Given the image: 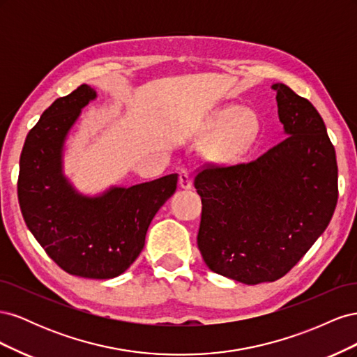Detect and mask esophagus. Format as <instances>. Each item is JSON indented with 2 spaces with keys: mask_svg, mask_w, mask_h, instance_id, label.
Masks as SVG:
<instances>
[{
  "mask_svg": "<svg viewBox=\"0 0 357 357\" xmlns=\"http://www.w3.org/2000/svg\"><path fill=\"white\" fill-rule=\"evenodd\" d=\"M178 185L183 189H190L192 188V178H190V172L188 169H181L178 172Z\"/></svg>",
  "mask_w": 357,
  "mask_h": 357,
  "instance_id": "obj_1",
  "label": "esophagus"
}]
</instances>
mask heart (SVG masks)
Segmentation results:
<instances>
[{
    "label": "heart",
    "mask_w": 357,
    "mask_h": 357,
    "mask_svg": "<svg viewBox=\"0 0 357 357\" xmlns=\"http://www.w3.org/2000/svg\"><path fill=\"white\" fill-rule=\"evenodd\" d=\"M223 126L226 128L214 142L211 150L215 156L231 159L240 155L253 142L259 122L252 110H241L238 113L235 107H226L210 119L205 129L208 134H214Z\"/></svg>",
    "instance_id": "b5f03b06"
}]
</instances>
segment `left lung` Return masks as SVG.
Segmentation results:
<instances>
[{"label": "left lung", "mask_w": 357, "mask_h": 357, "mask_svg": "<svg viewBox=\"0 0 357 357\" xmlns=\"http://www.w3.org/2000/svg\"><path fill=\"white\" fill-rule=\"evenodd\" d=\"M277 92L287 137L250 162H205L193 186L205 265L244 284L286 275L326 229L338 201V167L325 122L283 83Z\"/></svg>", "instance_id": "1"}]
</instances>
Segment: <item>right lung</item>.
Segmentation results:
<instances>
[{
    "instance_id": "add662e5",
    "label": "right lung",
    "mask_w": 357,
    "mask_h": 357,
    "mask_svg": "<svg viewBox=\"0 0 357 357\" xmlns=\"http://www.w3.org/2000/svg\"><path fill=\"white\" fill-rule=\"evenodd\" d=\"M96 96L88 84L61 96L41 114L20 153L17 198L28 229L63 271L113 278L142 253L149 225L177 189V174L102 197L75 193L62 176V146L80 110Z\"/></svg>"
}]
</instances>
